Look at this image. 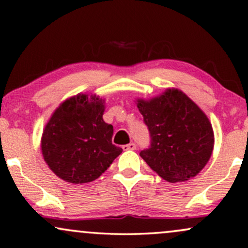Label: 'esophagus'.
I'll return each instance as SVG.
<instances>
[{"label": "esophagus", "instance_id": "esophagus-1", "mask_svg": "<svg viewBox=\"0 0 248 248\" xmlns=\"http://www.w3.org/2000/svg\"><path fill=\"white\" fill-rule=\"evenodd\" d=\"M122 148H124V151H127V150H136V144L130 143V144L124 145V146H122Z\"/></svg>", "mask_w": 248, "mask_h": 248}]
</instances>
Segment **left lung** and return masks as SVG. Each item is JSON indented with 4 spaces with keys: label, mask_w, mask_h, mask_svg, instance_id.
Listing matches in <instances>:
<instances>
[{
    "label": "left lung",
    "mask_w": 248,
    "mask_h": 248,
    "mask_svg": "<svg viewBox=\"0 0 248 248\" xmlns=\"http://www.w3.org/2000/svg\"><path fill=\"white\" fill-rule=\"evenodd\" d=\"M148 128L151 145L140 155L152 170L169 183L195 177L209 162L214 146L206 114L176 88L152 100H137Z\"/></svg>",
    "instance_id": "obj_1"
}]
</instances>
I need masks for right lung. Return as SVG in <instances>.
Listing matches in <instances>:
<instances>
[{
	"label": "right lung",
	"instance_id": "1",
	"mask_svg": "<svg viewBox=\"0 0 248 248\" xmlns=\"http://www.w3.org/2000/svg\"><path fill=\"white\" fill-rule=\"evenodd\" d=\"M104 100L78 94L60 104L44 128L41 147L49 169L71 184L97 179L122 148L112 144L113 126L103 120Z\"/></svg>",
	"mask_w": 248,
	"mask_h": 248
}]
</instances>
